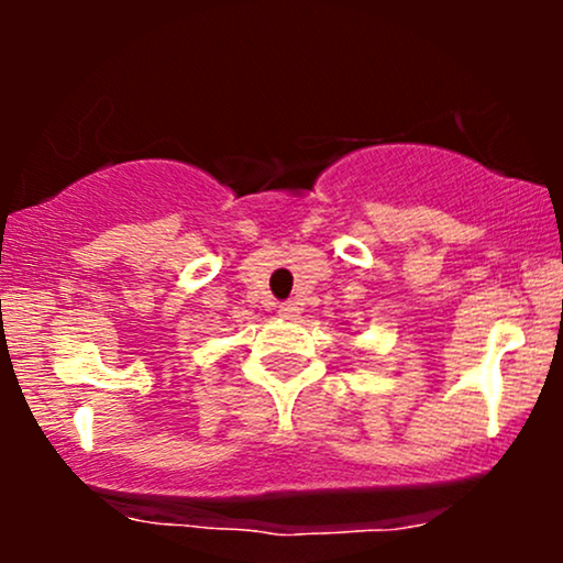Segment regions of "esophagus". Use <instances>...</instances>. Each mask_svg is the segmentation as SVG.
Returning a JSON list of instances; mask_svg holds the SVG:
<instances>
[{
    "mask_svg": "<svg viewBox=\"0 0 563 563\" xmlns=\"http://www.w3.org/2000/svg\"><path fill=\"white\" fill-rule=\"evenodd\" d=\"M277 314H280V318H286V320H290V318H296V314H299V309L294 307V303H280V307H277Z\"/></svg>",
    "mask_w": 563,
    "mask_h": 563,
    "instance_id": "obj_1",
    "label": "esophagus"
}]
</instances>
